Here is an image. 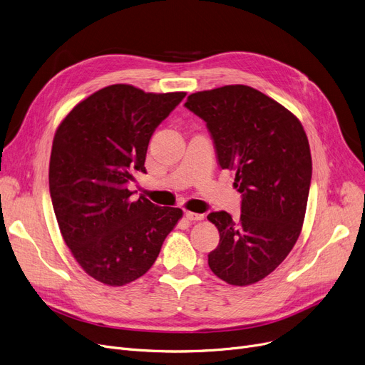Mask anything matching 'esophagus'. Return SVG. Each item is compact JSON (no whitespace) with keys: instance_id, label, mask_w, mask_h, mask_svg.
<instances>
[{"instance_id":"obj_1","label":"esophagus","mask_w":365,"mask_h":365,"mask_svg":"<svg viewBox=\"0 0 365 365\" xmlns=\"http://www.w3.org/2000/svg\"><path fill=\"white\" fill-rule=\"evenodd\" d=\"M185 216H186V219L187 220H204V215H201V213H194V212H185Z\"/></svg>"}]
</instances>
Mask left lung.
Segmentation results:
<instances>
[{"mask_svg":"<svg viewBox=\"0 0 365 365\" xmlns=\"http://www.w3.org/2000/svg\"><path fill=\"white\" fill-rule=\"evenodd\" d=\"M185 106L205 121L219 165L235 171L242 195L240 220L226 212L207 216L220 235L208 266L231 285L255 284L300 235L312 178L308 138L289 109L248 86L192 93Z\"/></svg>","mask_w":365,"mask_h":365,"instance_id":"obj_1","label":"left lung"}]
</instances>
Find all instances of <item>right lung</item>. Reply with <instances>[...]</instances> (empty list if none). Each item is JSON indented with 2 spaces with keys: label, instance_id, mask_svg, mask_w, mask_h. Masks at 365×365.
<instances>
[{
  "label": "right lung",
  "instance_id": "1",
  "mask_svg": "<svg viewBox=\"0 0 365 365\" xmlns=\"http://www.w3.org/2000/svg\"><path fill=\"white\" fill-rule=\"evenodd\" d=\"M186 96L113 84L57 127L48 168L53 210L75 260L96 281L125 285L146 274L183 212L131 200L155 128Z\"/></svg>",
  "mask_w": 365,
  "mask_h": 365
}]
</instances>
